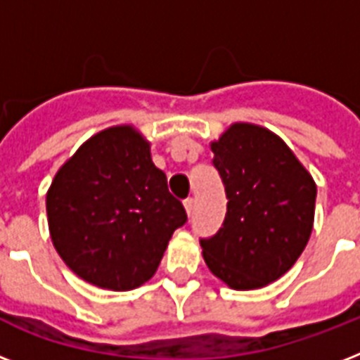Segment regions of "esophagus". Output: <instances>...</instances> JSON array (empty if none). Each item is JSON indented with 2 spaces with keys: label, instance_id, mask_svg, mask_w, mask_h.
<instances>
[{
  "label": "esophagus",
  "instance_id": "obj_1",
  "mask_svg": "<svg viewBox=\"0 0 360 360\" xmlns=\"http://www.w3.org/2000/svg\"><path fill=\"white\" fill-rule=\"evenodd\" d=\"M183 205H185L186 214H188V217H192V213H194V200H192V198H186Z\"/></svg>",
  "mask_w": 360,
  "mask_h": 360
}]
</instances>
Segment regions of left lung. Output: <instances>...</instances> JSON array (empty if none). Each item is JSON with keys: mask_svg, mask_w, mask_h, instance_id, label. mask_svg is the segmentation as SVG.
Masks as SVG:
<instances>
[{"mask_svg": "<svg viewBox=\"0 0 360 360\" xmlns=\"http://www.w3.org/2000/svg\"><path fill=\"white\" fill-rule=\"evenodd\" d=\"M228 198L224 224L200 239L209 271L233 290H257L288 273L314 226L316 183L284 140L233 123L211 143Z\"/></svg>", "mask_w": 360, "mask_h": 360, "instance_id": "1", "label": "left lung"}]
</instances>
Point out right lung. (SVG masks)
Segmentation results:
<instances>
[{
	"label": "right lung",
	"instance_id": "add662e5",
	"mask_svg": "<svg viewBox=\"0 0 360 360\" xmlns=\"http://www.w3.org/2000/svg\"><path fill=\"white\" fill-rule=\"evenodd\" d=\"M50 237L67 267L112 291L140 288L157 273L183 203L130 124L91 136L58 169L46 194Z\"/></svg>",
	"mask_w": 360,
	"mask_h": 360
}]
</instances>
